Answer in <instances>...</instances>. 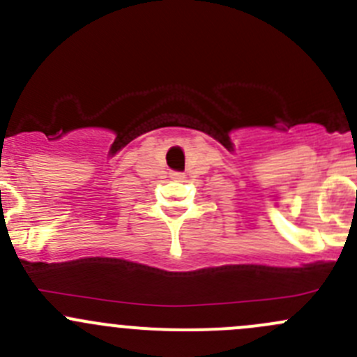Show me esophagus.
Masks as SVG:
<instances>
[{
    "label": "esophagus",
    "instance_id": "34e87169",
    "mask_svg": "<svg viewBox=\"0 0 357 357\" xmlns=\"http://www.w3.org/2000/svg\"><path fill=\"white\" fill-rule=\"evenodd\" d=\"M170 177L174 178V180H177V182H180V180H183V178H185V175H183V174H180V172H174V174H170Z\"/></svg>",
    "mask_w": 357,
    "mask_h": 357
}]
</instances>
